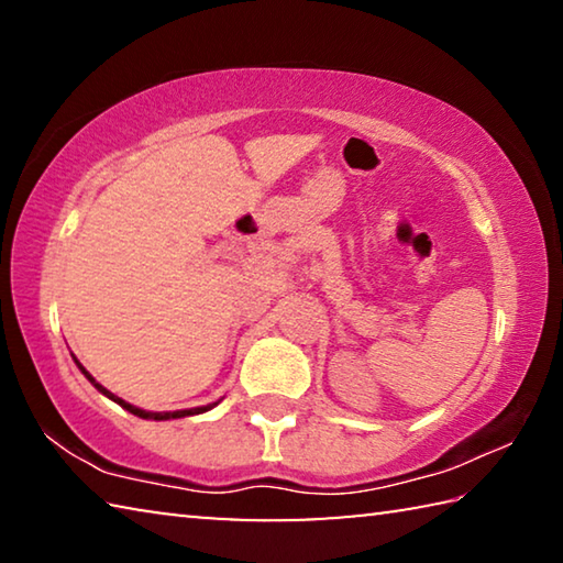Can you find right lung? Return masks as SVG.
<instances>
[{
  "label": "right lung",
  "instance_id": "1",
  "mask_svg": "<svg viewBox=\"0 0 563 563\" xmlns=\"http://www.w3.org/2000/svg\"><path fill=\"white\" fill-rule=\"evenodd\" d=\"M74 357V355H71ZM74 362H76V367L81 369L84 373V377L89 379V383L99 389V393L103 395V397H109L111 402H117V405H121L123 409H126V412H131V415H136V417H141V419H156V422H164V419H180V417H190V415H201V412H208V409H213L218 402H221V399H218V402H211V405H203V407H190V409H176V412H146V409H141V407H133V405H129L126 399H121V397H117L113 393H109L107 387H101L97 379H93L89 373H87V367L81 365L79 360L74 357Z\"/></svg>",
  "mask_w": 563,
  "mask_h": 563
}]
</instances>
